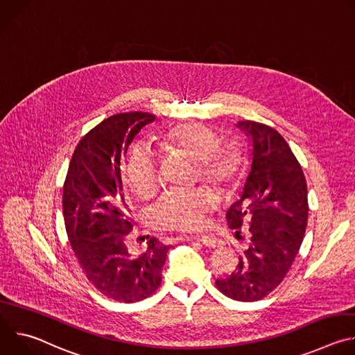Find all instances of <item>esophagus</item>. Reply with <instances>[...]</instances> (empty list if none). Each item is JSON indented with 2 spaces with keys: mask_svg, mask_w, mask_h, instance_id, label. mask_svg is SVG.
Listing matches in <instances>:
<instances>
[{
  "mask_svg": "<svg viewBox=\"0 0 355 355\" xmlns=\"http://www.w3.org/2000/svg\"><path fill=\"white\" fill-rule=\"evenodd\" d=\"M193 239H196L199 243H202L205 247H209V248L218 247V240H216V237H214V236L204 234V236H196V237H193Z\"/></svg>",
  "mask_w": 355,
  "mask_h": 355,
  "instance_id": "34e87169",
  "label": "esophagus"
}]
</instances>
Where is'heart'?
Instances as JSON below:
<instances>
[{
    "mask_svg": "<svg viewBox=\"0 0 355 355\" xmlns=\"http://www.w3.org/2000/svg\"><path fill=\"white\" fill-rule=\"evenodd\" d=\"M157 146L166 156H177L196 163L199 178L220 193L234 192L243 182L247 160L236 144L220 146L219 136L200 123H181L163 133ZM126 177L139 199H150L159 189V170L155 159L136 148L129 157ZM216 204L215 195L200 188L191 192H167L150 211V220L162 230L191 232L202 227Z\"/></svg>",
    "mask_w": 355,
    "mask_h": 355,
    "instance_id": "b5f03b06",
    "label": "heart"
}]
</instances>
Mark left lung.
Instances as JSON below:
<instances>
[{
    "instance_id": "obj_1",
    "label": "left lung",
    "mask_w": 355,
    "mask_h": 355,
    "mask_svg": "<svg viewBox=\"0 0 355 355\" xmlns=\"http://www.w3.org/2000/svg\"><path fill=\"white\" fill-rule=\"evenodd\" d=\"M236 126L248 139L250 168L226 219L237 236L248 225L250 241L236 270L216 279V286L234 300L254 302L281 284L297 254L308 225V189L300 164L277 130L252 121Z\"/></svg>"
}]
</instances>
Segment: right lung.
Instances as JSON below:
<instances>
[{"label":"right lung","instance_id":"1","mask_svg":"<svg viewBox=\"0 0 355 355\" xmlns=\"http://www.w3.org/2000/svg\"><path fill=\"white\" fill-rule=\"evenodd\" d=\"M155 121V115L128 112L96 125L74 150L63 188L66 230L83 271L101 293L125 303L156 292L170 248L156 237L139 257L126 247L132 225L125 157L135 136Z\"/></svg>","mask_w":355,"mask_h":355}]
</instances>
